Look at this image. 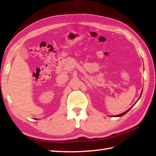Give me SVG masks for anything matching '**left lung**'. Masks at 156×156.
Returning <instances> with one entry per match:
<instances>
[{
  "instance_id": "left-lung-1",
  "label": "left lung",
  "mask_w": 156,
  "mask_h": 156,
  "mask_svg": "<svg viewBox=\"0 0 156 156\" xmlns=\"http://www.w3.org/2000/svg\"><path fill=\"white\" fill-rule=\"evenodd\" d=\"M131 108H129V110H127V111H125V112H123V113H122V114H120V115H115V117H121V116H122V115H124L125 114H126V113H127V112H128V111H129V110H130V109H131Z\"/></svg>"
}]
</instances>
